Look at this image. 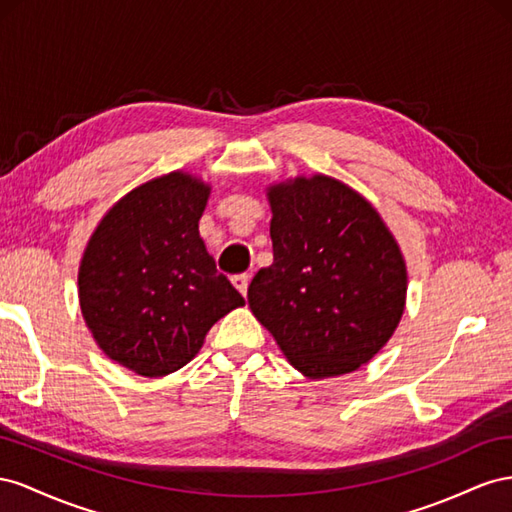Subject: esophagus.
<instances>
[{
  "label": "esophagus",
  "mask_w": 512,
  "mask_h": 512,
  "mask_svg": "<svg viewBox=\"0 0 512 512\" xmlns=\"http://www.w3.org/2000/svg\"><path fill=\"white\" fill-rule=\"evenodd\" d=\"M231 283L236 287L242 296H246V289H248V274H236L231 276Z\"/></svg>",
  "instance_id": "1"
}]
</instances>
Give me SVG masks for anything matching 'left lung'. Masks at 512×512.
Returning <instances> with one entry per match:
<instances>
[{
	"instance_id": "1",
	"label": "left lung",
	"mask_w": 512,
	"mask_h": 512,
	"mask_svg": "<svg viewBox=\"0 0 512 512\" xmlns=\"http://www.w3.org/2000/svg\"><path fill=\"white\" fill-rule=\"evenodd\" d=\"M272 266L248 285V306L309 379L352 373L397 330L407 268L384 218L324 173L266 188Z\"/></svg>"
}]
</instances>
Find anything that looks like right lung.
<instances>
[{
    "label": "right lung",
    "instance_id": "1",
    "mask_svg": "<svg viewBox=\"0 0 512 512\" xmlns=\"http://www.w3.org/2000/svg\"><path fill=\"white\" fill-rule=\"evenodd\" d=\"M212 186L171 171L115 201L79 266V304L96 345L122 367L163 377L191 362L208 330L244 306L199 236Z\"/></svg>",
    "mask_w": 512,
    "mask_h": 512
}]
</instances>
